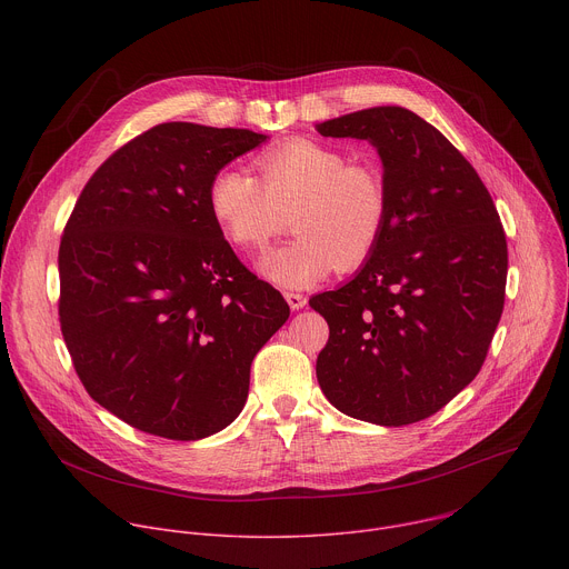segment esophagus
<instances>
[{
    "label": "esophagus",
    "instance_id": "34e87169",
    "mask_svg": "<svg viewBox=\"0 0 569 569\" xmlns=\"http://www.w3.org/2000/svg\"><path fill=\"white\" fill-rule=\"evenodd\" d=\"M283 297H286V301H288V306H290L292 310H299V308L306 306V297L299 295V292H286Z\"/></svg>",
    "mask_w": 569,
    "mask_h": 569
}]
</instances>
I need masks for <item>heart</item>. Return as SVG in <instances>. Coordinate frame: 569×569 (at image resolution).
<instances>
[{
	"label": "heart",
	"mask_w": 569,
	"mask_h": 569,
	"mask_svg": "<svg viewBox=\"0 0 569 569\" xmlns=\"http://www.w3.org/2000/svg\"><path fill=\"white\" fill-rule=\"evenodd\" d=\"M259 178L240 169L213 176L207 202L222 236L242 252H261L299 202L288 246L261 261L277 286L306 288L340 268H360L382 238L389 198L376 167L312 139H288L257 154Z\"/></svg>",
	"instance_id": "b5f03b06"
}]
</instances>
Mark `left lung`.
Returning <instances> with one entry per match:
<instances>
[{
  "label": "left lung",
  "mask_w": 569,
  "mask_h": 569,
  "mask_svg": "<svg viewBox=\"0 0 569 569\" xmlns=\"http://www.w3.org/2000/svg\"><path fill=\"white\" fill-rule=\"evenodd\" d=\"M317 130L369 139L389 198L356 279L310 299L331 331L319 387L360 421H423L479 373L496 336L509 266L500 213L470 161L410 110H360Z\"/></svg>",
  "instance_id": "8db88e82"
}]
</instances>
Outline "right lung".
<instances>
[{"instance_id":"add662e5","label":"right lung","mask_w":569,"mask_h":569,"mask_svg":"<svg viewBox=\"0 0 569 569\" xmlns=\"http://www.w3.org/2000/svg\"><path fill=\"white\" fill-rule=\"evenodd\" d=\"M266 134L159 123L80 191L58 252L60 331L88 393L123 423L196 441L242 410L290 308L233 254L207 191Z\"/></svg>"}]
</instances>
